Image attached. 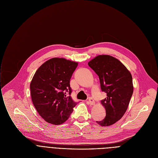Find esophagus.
Here are the masks:
<instances>
[{"label": "esophagus", "instance_id": "esophagus-1", "mask_svg": "<svg viewBox=\"0 0 158 158\" xmlns=\"http://www.w3.org/2000/svg\"><path fill=\"white\" fill-rule=\"evenodd\" d=\"M87 102L88 103V104H90V105H94V104H95V101H94V99L93 98H92V97H89V98H88V100Z\"/></svg>", "mask_w": 158, "mask_h": 158}]
</instances>
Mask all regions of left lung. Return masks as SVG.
<instances>
[{
  "mask_svg": "<svg viewBox=\"0 0 158 158\" xmlns=\"http://www.w3.org/2000/svg\"><path fill=\"white\" fill-rule=\"evenodd\" d=\"M88 66L98 76L102 92L107 95L101 101L106 117L96 122L101 126L113 125L126 113L133 93L131 74L119 60L109 55L97 56Z\"/></svg>",
  "mask_w": 158,
  "mask_h": 158,
  "instance_id": "8db88e82",
  "label": "left lung"
}]
</instances>
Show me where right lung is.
<instances>
[{"instance_id": "1", "label": "right lung", "mask_w": 158, "mask_h": 158, "mask_svg": "<svg viewBox=\"0 0 158 158\" xmlns=\"http://www.w3.org/2000/svg\"><path fill=\"white\" fill-rule=\"evenodd\" d=\"M77 63L52 58L36 70L30 85L31 98L46 122L60 125L69 118L77 103L70 95V80Z\"/></svg>"}]
</instances>
